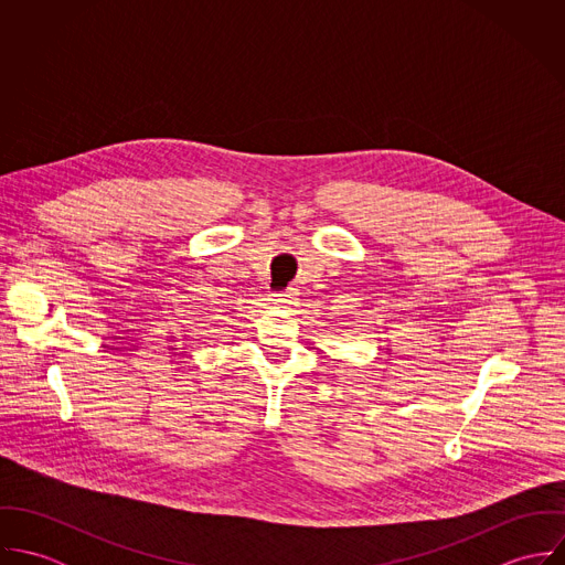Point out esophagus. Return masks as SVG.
Wrapping results in <instances>:
<instances>
[{"mask_svg":"<svg viewBox=\"0 0 565 565\" xmlns=\"http://www.w3.org/2000/svg\"><path fill=\"white\" fill-rule=\"evenodd\" d=\"M271 302H274V305H282V307H294V305L298 302V291H296V289L274 291V294H271Z\"/></svg>","mask_w":565,"mask_h":565,"instance_id":"34e87169","label":"esophagus"}]
</instances>
